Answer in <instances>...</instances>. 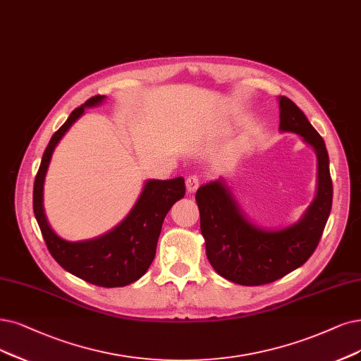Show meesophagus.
Returning a JSON list of instances; mask_svg holds the SVG:
<instances>
[{
    "mask_svg": "<svg viewBox=\"0 0 361 361\" xmlns=\"http://www.w3.org/2000/svg\"><path fill=\"white\" fill-rule=\"evenodd\" d=\"M199 178L196 176H189L188 178H185V189H188L189 193H195L199 188Z\"/></svg>",
    "mask_w": 361,
    "mask_h": 361,
    "instance_id": "34e87169",
    "label": "esophagus"
}]
</instances>
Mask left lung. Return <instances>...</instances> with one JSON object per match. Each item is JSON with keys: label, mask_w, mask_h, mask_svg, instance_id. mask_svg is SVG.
Wrapping results in <instances>:
<instances>
[{"label": "left lung", "mask_w": 361, "mask_h": 361, "mask_svg": "<svg viewBox=\"0 0 361 361\" xmlns=\"http://www.w3.org/2000/svg\"><path fill=\"white\" fill-rule=\"evenodd\" d=\"M279 130L299 135L317 154V195L299 221L283 229H264L239 207L223 178L196 192L207 257L214 271L241 286H262L295 271L308 260L330 216L333 184L324 140L291 99L279 97Z\"/></svg>", "instance_id": "8db88e82"}]
</instances>
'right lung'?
<instances>
[{
	"mask_svg": "<svg viewBox=\"0 0 361 361\" xmlns=\"http://www.w3.org/2000/svg\"><path fill=\"white\" fill-rule=\"evenodd\" d=\"M105 99L97 95L75 109L53 133L34 181V214L46 245L65 271L99 287H123L140 279L156 256L157 239L171 207L184 197V178L147 180L135 205L116 228L86 241L71 243L53 232L44 214L43 190L47 168L55 147L89 106Z\"/></svg>",
	"mask_w": 361,
	"mask_h": 361,
	"instance_id": "1",
	"label": "right lung"
}]
</instances>
